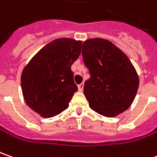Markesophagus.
<instances>
[{
  "mask_svg": "<svg viewBox=\"0 0 157 157\" xmlns=\"http://www.w3.org/2000/svg\"><path fill=\"white\" fill-rule=\"evenodd\" d=\"M83 86H84V84H83V83L79 84V85H78V89H79V91H82V90H83Z\"/></svg>",
  "mask_w": 157,
  "mask_h": 157,
  "instance_id": "obj_1",
  "label": "esophagus"
}]
</instances>
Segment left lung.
I'll return each mask as SVG.
<instances>
[{
  "label": "left lung",
  "mask_w": 157,
  "mask_h": 157,
  "mask_svg": "<svg viewBox=\"0 0 157 157\" xmlns=\"http://www.w3.org/2000/svg\"><path fill=\"white\" fill-rule=\"evenodd\" d=\"M82 55L90 75L83 88L89 107L107 117L127 110L139 86L138 75L127 56L112 42L101 38L84 41Z\"/></svg>",
  "instance_id": "1"
}]
</instances>
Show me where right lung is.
Listing matches in <instances>:
<instances>
[{"instance_id": "1", "label": "right lung", "mask_w": 157, "mask_h": 157, "mask_svg": "<svg viewBox=\"0 0 157 157\" xmlns=\"http://www.w3.org/2000/svg\"><path fill=\"white\" fill-rule=\"evenodd\" d=\"M82 41L59 38L44 46L23 68L21 83L24 100L44 118L68 108L75 92L71 65L81 54Z\"/></svg>"}]
</instances>
